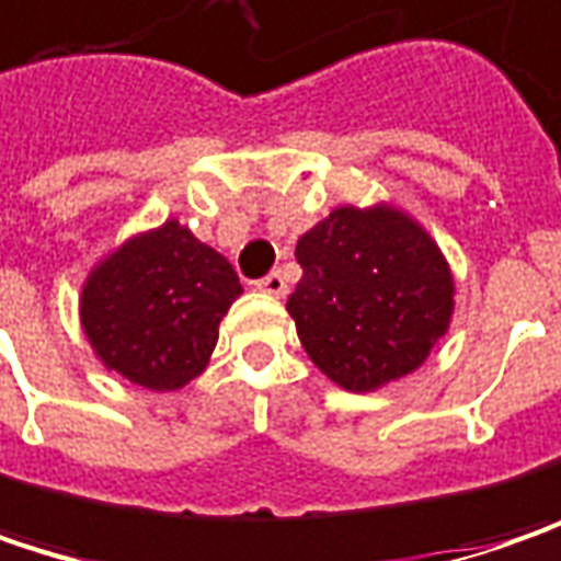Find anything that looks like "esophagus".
I'll return each instance as SVG.
<instances>
[{
    "label": "esophagus",
    "instance_id": "esophagus-1",
    "mask_svg": "<svg viewBox=\"0 0 561 561\" xmlns=\"http://www.w3.org/2000/svg\"><path fill=\"white\" fill-rule=\"evenodd\" d=\"M256 288L266 291V295H273V298H282V295L288 291V282H285V276H282L279 270H273L270 276H263V279L256 282Z\"/></svg>",
    "mask_w": 561,
    "mask_h": 561
}]
</instances>
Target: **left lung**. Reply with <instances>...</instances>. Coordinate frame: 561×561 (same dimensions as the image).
<instances>
[{"mask_svg":"<svg viewBox=\"0 0 561 561\" xmlns=\"http://www.w3.org/2000/svg\"><path fill=\"white\" fill-rule=\"evenodd\" d=\"M295 256L305 276L285 307L310 360L348 392L408 377L449 329V263L402 209H332Z\"/></svg>","mask_w":561,"mask_h":561,"instance_id":"obj_1","label":"left lung"}]
</instances>
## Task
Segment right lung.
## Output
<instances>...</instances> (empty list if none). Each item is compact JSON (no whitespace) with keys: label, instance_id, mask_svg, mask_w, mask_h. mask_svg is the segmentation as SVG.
Wrapping results in <instances>:
<instances>
[{"label":"right lung","instance_id":"right-lung-1","mask_svg":"<svg viewBox=\"0 0 561 561\" xmlns=\"http://www.w3.org/2000/svg\"><path fill=\"white\" fill-rule=\"evenodd\" d=\"M238 295L232 263L169 219L128 238L90 270L81 327L110 370L169 392L204 374L219 320Z\"/></svg>","mask_w":561,"mask_h":561}]
</instances>
